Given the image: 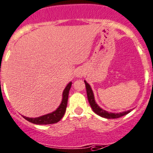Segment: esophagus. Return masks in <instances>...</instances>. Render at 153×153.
<instances>
[{"label":"esophagus","mask_w":153,"mask_h":153,"mask_svg":"<svg viewBox=\"0 0 153 153\" xmlns=\"http://www.w3.org/2000/svg\"><path fill=\"white\" fill-rule=\"evenodd\" d=\"M76 75H77V77H79L80 78V77H81L82 75H83V72H82V71H81V70H79V71L77 72Z\"/></svg>","instance_id":"obj_1"}]
</instances>
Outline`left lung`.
Instances as JSON below:
<instances>
[{"instance_id":"1","label":"left lung","mask_w":153,"mask_h":153,"mask_svg":"<svg viewBox=\"0 0 153 153\" xmlns=\"http://www.w3.org/2000/svg\"><path fill=\"white\" fill-rule=\"evenodd\" d=\"M85 87H86L88 102H89L90 105H91V109H93V111H94L95 113L97 114V115H100V116L102 117V118H108V119H110V118H120V117L123 116V115H127V114H128L131 111V109H130V110L125 111V112H118V113H113V112H107V111L104 110V109H102V108H100V107L97 104L96 101H95V99H94V93H93V91L92 89H91L89 84H88L86 81H85Z\"/></svg>"}]
</instances>
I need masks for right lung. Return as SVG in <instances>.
<instances>
[{"label": "right lung", "mask_w": 153, "mask_h": 153, "mask_svg": "<svg viewBox=\"0 0 153 153\" xmlns=\"http://www.w3.org/2000/svg\"><path fill=\"white\" fill-rule=\"evenodd\" d=\"M71 86H72V82H69L65 87L63 93H62V102H61L59 106L54 112L38 117V118H28L25 116H23V118L29 122L35 124V125H50V124H54L59 122L65 112L68 98V93H69Z\"/></svg>", "instance_id": "add662e5"}]
</instances>
